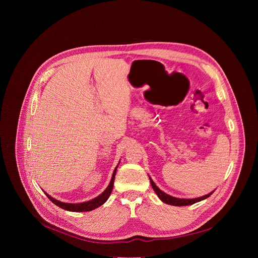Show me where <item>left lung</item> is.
Segmentation results:
<instances>
[{"mask_svg":"<svg viewBox=\"0 0 258 258\" xmlns=\"http://www.w3.org/2000/svg\"><path fill=\"white\" fill-rule=\"evenodd\" d=\"M149 178H150V182H151V186H152V188H153V190L155 191V193L157 194V196L159 197V199L162 201V202H164V203H166V204H169V205H173V206H186V205H192V204H194V203H196V202H199V201H202V200H204V199H206V198H208L214 191H212V192H210L209 194H207V195H204V196H202V197H198V198H193V199H185V198H176V197H172V196H170V195H168V194H166V193H164L163 191H161L156 185H155V182L153 181V179L149 176Z\"/></svg>","mask_w":258,"mask_h":258,"instance_id":"1","label":"left lung"}]
</instances>
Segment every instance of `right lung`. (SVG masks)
<instances>
[{
	"label": "right lung",
	"instance_id": "1",
	"mask_svg": "<svg viewBox=\"0 0 258 258\" xmlns=\"http://www.w3.org/2000/svg\"><path fill=\"white\" fill-rule=\"evenodd\" d=\"M119 164V163H118ZM118 164L117 166L114 168V171L112 173V177H111V180H110L108 187L106 188V190L100 194L99 196H97L96 198L92 199V200H89V201H86V202H82V203H65V202H61L53 197H51L49 194H46V196L54 203L56 204L57 206H59L60 208L64 209V210H67V211H75V212H85V211H91V210H94L96 208H98L99 206L103 205L109 198L110 194H111L112 192V189H113V183H114V178H115V173H116V169L118 167Z\"/></svg>",
	"mask_w": 258,
	"mask_h": 258
}]
</instances>
